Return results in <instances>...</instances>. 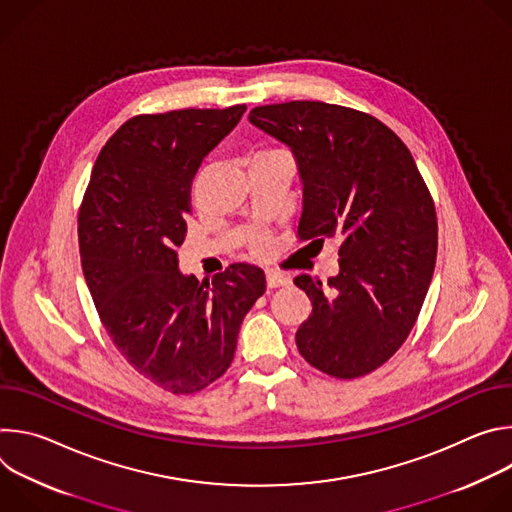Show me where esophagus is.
I'll use <instances>...</instances> for the list:
<instances>
[{
    "instance_id": "obj_1",
    "label": "esophagus",
    "mask_w": 512,
    "mask_h": 512,
    "mask_svg": "<svg viewBox=\"0 0 512 512\" xmlns=\"http://www.w3.org/2000/svg\"><path fill=\"white\" fill-rule=\"evenodd\" d=\"M265 277H267V287H281V285H287L291 279L289 275H283V273H277L273 269H267L265 271Z\"/></svg>"
}]
</instances>
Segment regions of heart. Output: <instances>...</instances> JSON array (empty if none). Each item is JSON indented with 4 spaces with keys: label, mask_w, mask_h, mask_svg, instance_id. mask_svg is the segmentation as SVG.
I'll list each match as a JSON object with an SVG mask.
<instances>
[{
    "label": "heart",
    "mask_w": 512,
    "mask_h": 512,
    "mask_svg": "<svg viewBox=\"0 0 512 512\" xmlns=\"http://www.w3.org/2000/svg\"><path fill=\"white\" fill-rule=\"evenodd\" d=\"M279 152H281V150H265V152H259V154H279ZM267 247H269V241H267L265 237H261V239L255 241V251H257V253H263Z\"/></svg>",
    "instance_id": "obj_1"
}]
</instances>
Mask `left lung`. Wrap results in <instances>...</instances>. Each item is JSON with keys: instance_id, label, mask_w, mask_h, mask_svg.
Wrapping results in <instances>:
<instances>
[{"instance_id": "obj_1", "label": "left lung", "mask_w": 512, "mask_h": 512, "mask_svg": "<svg viewBox=\"0 0 512 512\" xmlns=\"http://www.w3.org/2000/svg\"><path fill=\"white\" fill-rule=\"evenodd\" d=\"M249 121L296 156L300 241L340 243V271L326 285L306 273L294 279L312 300L298 350L334 379L369 375L421 312L437 257L433 198L407 145L369 113L289 101L251 109Z\"/></svg>"}]
</instances>
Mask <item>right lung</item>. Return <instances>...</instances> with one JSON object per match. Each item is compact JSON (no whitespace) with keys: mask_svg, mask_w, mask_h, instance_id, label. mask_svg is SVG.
Listing matches in <instances>:
<instances>
[{"mask_svg":"<svg viewBox=\"0 0 512 512\" xmlns=\"http://www.w3.org/2000/svg\"><path fill=\"white\" fill-rule=\"evenodd\" d=\"M180 109L135 115L103 145L79 210L81 265L99 318L131 367L174 395L231 367L263 269L233 263L212 281L178 269L190 184L245 113Z\"/></svg>","mask_w":512,"mask_h":512,"instance_id":"1","label":"right lung"}]
</instances>
